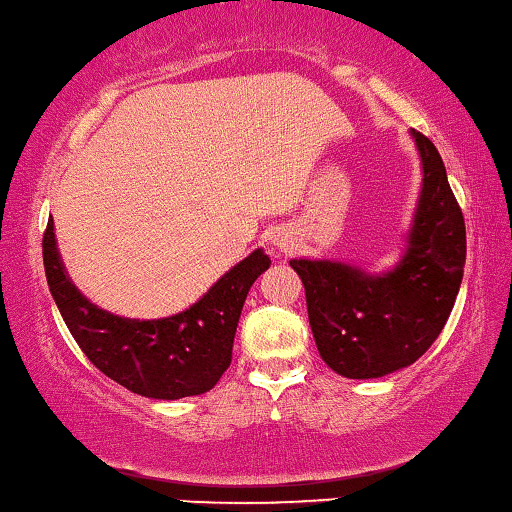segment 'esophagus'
Returning <instances> with one entry per match:
<instances>
[{
	"instance_id": "34e87169",
	"label": "esophagus",
	"mask_w": 512,
	"mask_h": 512,
	"mask_svg": "<svg viewBox=\"0 0 512 512\" xmlns=\"http://www.w3.org/2000/svg\"><path fill=\"white\" fill-rule=\"evenodd\" d=\"M271 246L278 250V253H287V250L294 248V239H291V232L285 230V227H278L271 234Z\"/></svg>"
}]
</instances>
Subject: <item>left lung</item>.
<instances>
[{
	"label": "left lung",
	"mask_w": 512,
	"mask_h": 512,
	"mask_svg": "<svg viewBox=\"0 0 512 512\" xmlns=\"http://www.w3.org/2000/svg\"><path fill=\"white\" fill-rule=\"evenodd\" d=\"M421 191L394 269L371 273L332 259H291L323 362L344 378H380L410 367L440 335L465 271V218L435 145L412 129Z\"/></svg>",
	"instance_id": "obj_1"
}]
</instances>
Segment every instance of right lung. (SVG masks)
Returning <instances> with one entry per match:
<instances>
[{
	"label": "right lung",
	"instance_id": "obj_1",
	"mask_svg": "<svg viewBox=\"0 0 512 512\" xmlns=\"http://www.w3.org/2000/svg\"><path fill=\"white\" fill-rule=\"evenodd\" d=\"M43 264L54 303L86 358L129 392L173 401L209 392L230 367L243 303L271 259L253 250L191 307L164 319H125L81 294L56 248L52 218Z\"/></svg>",
	"mask_w": 512,
	"mask_h": 512
}]
</instances>
